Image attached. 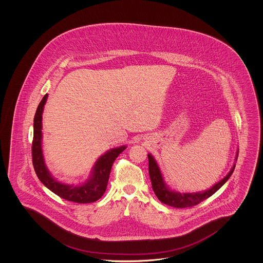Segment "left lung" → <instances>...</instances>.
Returning <instances> with one entry per match:
<instances>
[{
    "instance_id": "8db88e82",
    "label": "left lung",
    "mask_w": 263,
    "mask_h": 263,
    "mask_svg": "<svg viewBox=\"0 0 263 263\" xmlns=\"http://www.w3.org/2000/svg\"><path fill=\"white\" fill-rule=\"evenodd\" d=\"M148 160H149V175H150L151 182H152V187L159 198L163 204L175 207V208H186V207H193L197 204H199L202 201L209 198L212 196L213 194L222 187L226 183V181L230 178V176L233 174L235 170V164L231 172L226 175L225 177L216 183L213 187L204 191V192H197V193H178L172 191L170 188L166 187L165 183L163 182L162 173L158 166V163L155 161V159L151 156L150 154L148 155Z\"/></svg>"
}]
</instances>
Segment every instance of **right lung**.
Here are the masks:
<instances>
[{"label": "right lung", "instance_id": "right-lung-1", "mask_svg": "<svg viewBox=\"0 0 263 263\" xmlns=\"http://www.w3.org/2000/svg\"><path fill=\"white\" fill-rule=\"evenodd\" d=\"M48 95H45L38 105L33 120L32 140V163L39 180L56 195L67 201L75 203H91L99 200L106 190L113 163L116 158L125 150L126 146L108 151L102 155L93 166L92 175L87 182L80 186H71L60 183L51 176L45 166L41 148L42 138V112Z\"/></svg>", "mask_w": 263, "mask_h": 263}]
</instances>
